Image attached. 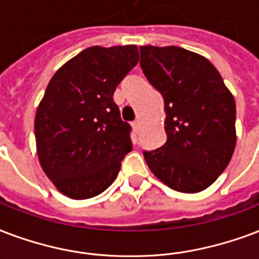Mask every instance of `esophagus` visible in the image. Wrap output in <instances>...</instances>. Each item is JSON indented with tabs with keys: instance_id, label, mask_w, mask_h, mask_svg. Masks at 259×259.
Instances as JSON below:
<instances>
[{
	"instance_id": "obj_1",
	"label": "esophagus",
	"mask_w": 259,
	"mask_h": 259,
	"mask_svg": "<svg viewBox=\"0 0 259 259\" xmlns=\"http://www.w3.org/2000/svg\"><path fill=\"white\" fill-rule=\"evenodd\" d=\"M132 125H133L134 132H136V133H138V132H140V127H141V123H140V121L137 119V121H134Z\"/></svg>"
}]
</instances>
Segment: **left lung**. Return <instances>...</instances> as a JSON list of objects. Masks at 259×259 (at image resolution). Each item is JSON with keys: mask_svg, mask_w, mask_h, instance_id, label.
Masks as SVG:
<instances>
[{"mask_svg": "<svg viewBox=\"0 0 259 259\" xmlns=\"http://www.w3.org/2000/svg\"><path fill=\"white\" fill-rule=\"evenodd\" d=\"M140 65L164 99L167 141L144 151L148 167L181 193H198L226 169L236 144L234 96L208 59L182 47H140Z\"/></svg>", "mask_w": 259, "mask_h": 259, "instance_id": "left-lung-1", "label": "left lung"}]
</instances>
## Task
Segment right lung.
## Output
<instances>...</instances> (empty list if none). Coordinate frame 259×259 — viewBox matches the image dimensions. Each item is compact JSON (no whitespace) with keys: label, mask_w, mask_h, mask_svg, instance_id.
<instances>
[{"label":"right lung","mask_w":259,"mask_h":259,"mask_svg":"<svg viewBox=\"0 0 259 259\" xmlns=\"http://www.w3.org/2000/svg\"><path fill=\"white\" fill-rule=\"evenodd\" d=\"M137 62V46L88 47L47 85L35 116L37 156L55 187L73 200L103 193L133 148L132 126L112 96Z\"/></svg>","instance_id":"add662e5"}]
</instances>
